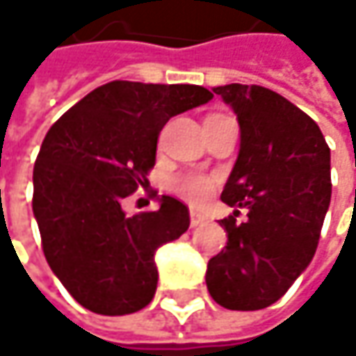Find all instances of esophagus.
Masks as SVG:
<instances>
[{
  "label": "esophagus",
  "mask_w": 356,
  "mask_h": 356,
  "mask_svg": "<svg viewBox=\"0 0 356 356\" xmlns=\"http://www.w3.org/2000/svg\"><path fill=\"white\" fill-rule=\"evenodd\" d=\"M202 222H206V216L200 214V212H195V210H191V212H189V225H191V227H200Z\"/></svg>",
  "instance_id": "esophagus-1"
}]
</instances>
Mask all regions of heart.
Here are the masks:
<instances>
[{
    "label": "heart",
    "instance_id": "b5f03b06",
    "mask_svg": "<svg viewBox=\"0 0 356 356\" xmlns=\"http://www.w3.org/2000/svg\"><path fill=\"white\" fill-rule=\"evenodd\" d=\"M214 187H216L214 179L206 177V175H185L173 183V191L181 200H185L193 206L206 204L210 200Z\"/></svg>",
    "mask_w": 356,
    "mask_h": 356
}]
</instances>
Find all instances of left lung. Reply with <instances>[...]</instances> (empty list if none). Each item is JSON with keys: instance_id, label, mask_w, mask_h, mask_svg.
<instances>
[{"instance_id": "1", "label": "left lung", "mask_w": 356, "mask_h": 356, "mask_svg": "<svg viewBox=\"0 0 356 356\" xmlns=\"http://www.w3.org/2000/svg\"><path fill=\"white\" fill-rule=\"evenodd\" d=\"M235 111L241 146L220 200L245 208L220 220L227 248L208 261L210 297L235 312L276 303L309 266L330 206V148L318 123L255 84L216 86Z\"/></svg>"}]
</instances>
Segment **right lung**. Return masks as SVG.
<instances>
[{
  "instance_id": "add662e5",
  "label": "right lung",
  "mask_w": 356,
  "mask_h": 356,
  "mask_svg": "<svg viewBox=\"0 0 356 356\" xmlns=\"http://www.w3.org/2000/svg\"><path fill=\"white\" fill-rule=\"evenodd\" d=\"M212 97L195 84L115 80L47 131L33 171V212L53 274L82 307L125 316L152 301L154 253L187 231L189 210L163 195L159 210L127 216L123 200L148 183L165 123Z\"/></svg>"
}]
</instances>
